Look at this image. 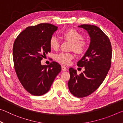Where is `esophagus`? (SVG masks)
<instances>
[{"label": "esophagus", "mask_w": 123, "mask_h": 123, "mask_svg": "<svg viewBox=\"0 0 123 123\" xmlns=\"http://www.w3.org/2000/svg\"><path fill=\"white\" fill-rule=\"evenodd\" d=\"M61 68L62 71H66V70H67V68L65 66H62Z\"/></svg>", "instance_id": "1"}]
</instances>
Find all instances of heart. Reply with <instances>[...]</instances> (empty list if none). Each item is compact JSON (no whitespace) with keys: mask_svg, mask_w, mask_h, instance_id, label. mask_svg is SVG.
<instances>
[{"mask_svg":"<svg viewBox=\"0 0 123 123\" xmlns=\"http://www.w3.org/2000/svg\"><path fill=\"white\" fill-rule=\"evenodd\" d=\"M62 35L66 39L73 43L72 50L78 54H81L84 52L86 42L85 39L82 38V35L80 32L74 29H69L64 31ZM49 44L52 49L56 50L60 47V42L56 37L53 36L50 38ZM73 57L74 55L72 54L64 52L57 54L55 56L56 60L58 62L65 64H69Z\"/></svg>","mask_w":123,"mask_h":123,"instance_id":"obj_1","label":"heart"}]
</instances>
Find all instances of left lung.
<instances>
[{"label":"left lung","instance_id":"1","mask_svg":"<svg viewBox=\"0 0 123 123\" xmlns=\"http://www.w3.org/2000/svg\"><path fill=\"white\" fill-rule=\"evenodd\" d=\"M79 27L88 32L90 44L77 63L79 67H84L85 70L78 75L75 69L70 68L68 86L74 96L84 98L96 91L104 81L111 67L112 50L109 37L98 27L89 24Z\"/></svg>","mask_w":123,"mask_h":123}]
</instances>
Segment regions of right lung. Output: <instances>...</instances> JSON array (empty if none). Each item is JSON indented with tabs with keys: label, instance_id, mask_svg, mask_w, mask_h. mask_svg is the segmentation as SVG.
Returning <instances> with one entry per match:
<instances>
[{
	"label": "right lung",
	"instance_id": "1",
	"mask_svg": "<svg viewBox=\"0 0 123 123\" xmlns=\"http://www.w3.org/2000/svg\"><path fill=\"white\" fill-rule=\"evenodd\" d=\"M57 27L49 23L29 26L14 42V67L19 81L26 91L40 96L49 91L61 66L53 61L48 66L41 61L51 51L49 40Z\"/></svg>",
	"mask_w": 123,
	"mask_h": 123
}]
</instances>
